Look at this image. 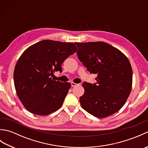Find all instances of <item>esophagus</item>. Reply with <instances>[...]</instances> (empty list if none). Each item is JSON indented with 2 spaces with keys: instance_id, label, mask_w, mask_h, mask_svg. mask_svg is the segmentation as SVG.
Instances as JSON below:
<instances>
[{
  "instance_id": "esophagus-1",
  "label": "esophagus",
  "mask_w": 148,
  "mask_h": 148,
  "mask_svg": "<svg viewBox=\"0 0 148 148\" xmlns=\"http://www.w3.org/2000/svg\"><path fill=\"white\" fill-rule=\"evenodd\" d=\"M71 85H72V86L75 87V86H77L79 85V84H77V83H75L74 82H72L71 83Z\"/></svg>"
}]
</instances>
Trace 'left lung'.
Segmentation results:
<instances>
[{"label": "left lung", "mask_w": 148, "mask_h": 148, "mask_svg": "<svg viewBox=\"0 0 148 148\" xmlns=\"http://www.w3.org/2000/svg\"><path fill=\"white\" fill-rule=\"evenodd\" d=\"M77 57L97 83H83L81 107L97 118L114 114L126 102L132 86V69L128 58L115 47L102 42H75Z\"/></svg>", "instance_id": "obj_1"}]
</instances>
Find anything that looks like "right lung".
Masks as SVG:
<instances>
[{
	"mask_svg": "<svg viewBox=\"0 0 148 148\" xmlns=\"http://www.w3.org/2000/svg\"><path fill=\"white\" fill-rule=\"evenodd\" d=\"M74 43L43 40L29 46L16 64L14 83L22 104L29 112L46 116L61 108L70 83L52 79L62 64L77 51Z\"/></svg>",
	"mask_w": 148,
	"mask_h": 148,
	"instance_id": "obj_1",
	"label": "right lung"
}]
</instances>
